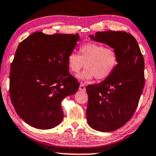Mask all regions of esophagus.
Here are the masks:
<instances>
[{
  "label": "esophagus",
  "instance_id": "obj_1",
  "mask_svg": "<svg viewBox=\"0 0 156 156\" xmlns=\"http://www.w3.org/2000/svg\"><path fill=\"white\" fill-rule=\"evenodd\" d=\"M79 89L80 90V91H86L85 85H84L83 83H80V85L79 86Z\"/></svg>",
  "mask_w": 156,
  "mask_h": 156
}]
</instances>
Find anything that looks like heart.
<instances>
[{
  "label": "heart",
  "mask_w": 156,
  "mask_h": 156,
  "mask_svg": "<svg viewBox=\"0 0 156 156\" xmlns=\"http://www.w3.org/2000/svg\"><path fill=\"white\" fill-rule=\"evenodd\" d=\"M80 55L71 53L67 60V67L73 73H78L85 65L86 69L77 76L78 79L89 80L96 78L105 80L113 72L118 64V55L111 48L89 42L79 48Z\"/></svg>",
  "instance_id": "heart-1"
}]
</instances>
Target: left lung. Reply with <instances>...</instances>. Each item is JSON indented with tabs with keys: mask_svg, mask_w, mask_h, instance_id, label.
Segmentation results:
<instances>
[{
	"mask_svg": "<svg viewBox=\"0 0 156 156\" xmlns=\"http://www.w3.org/2000/svg\"><path fill=\"white\" fill-rule=\"evenodd\" d=\"M89 37L108 45L118 55L117 66L108 78L86 86L89 126L99 132H112L125 125L137 107L144 84V58L130 33L108 30Z\"/></svg>",
	"mask_w": 156,
	"mask_h": 156,
	"instance_id": "1",
	"label": "left lung"
}]
</instances>
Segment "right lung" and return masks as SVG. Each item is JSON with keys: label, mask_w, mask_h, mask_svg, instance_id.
<instances>
[{"label": "right lung", "mask_w": 156, "mask_h": 156, "mask_svg": "<svg viewBox=\"0 0 156 156\" xmlns=\"http://www.w3.org/2000/svg\"><path fill=\"white\" fill-rule=\"evenodd\" d=\"M79 38L78 33L36 32L19 44L11 65L9 91L16 113L28 125L50 129L62 121V101L80 86L67 63Z\"/></svg>", "instance_id": "1"}]
</instances>
